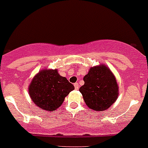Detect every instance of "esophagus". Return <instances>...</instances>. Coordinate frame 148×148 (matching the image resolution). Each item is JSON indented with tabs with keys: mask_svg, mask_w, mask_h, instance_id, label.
Here are the masks:
<instances>
[{
	"mask_svg": "<svg viewBox=\"0 0 148 148\" xmlns=\"http://www.w3.org/2000/svg\"><path fill=\"white\" fill-rule=\"evenodd\" d=\"M74 86H75V89H78V83H75L74 84Z\"/></svg>",
	"mask_w": 148,
	"mask_h": 148,
	"instance_id": "1",
	"label": "esophagus"
}]
</instances>
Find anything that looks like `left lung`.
<instances>
[{
	"mask_svg": "<svg viewBox=\"0 0 148 148\" xmlns=\"http://www.w3.org/2000/svg\"><path fill=\"white\" fill-rule=\"evenodd\" d=\"M84 84L79 89L86 106L102 112L116 101L119 87L112 72L104 64L91 67L84 77Z\"/></svg>",
	"mask_w": 148,
	"mask_h": 148,
	"instance_id": "obj_1",
	"label": "left lung"
}]
</instances>
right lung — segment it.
Masks as SVG:
<instances>
[{"instance_id": "right-lung-1", "label": "right lung", "mask_w": 148, "mask_h": 148, "mask_svg": "<svg viewBox=\"0 0 148 148\" xmlns=\"http://www.w3.org/2000/svg\"><path fill=\"white\" fill-rule=\"evenodd\" d=\"M74 89V86L65 77L61 76L56 69H46L34 77L28 87V92L38 107L43 110L54 112Z\"/></svg>"}]
</instances>
